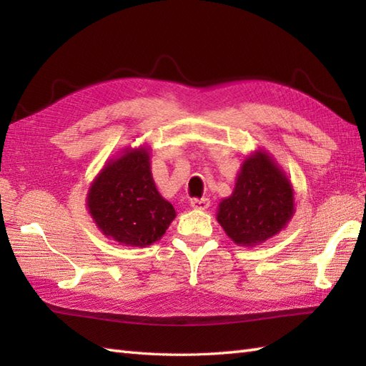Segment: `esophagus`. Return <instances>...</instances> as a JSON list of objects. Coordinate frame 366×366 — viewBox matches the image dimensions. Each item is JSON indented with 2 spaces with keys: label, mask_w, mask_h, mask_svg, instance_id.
<instances>
[{
  "label": "esophagus",
  "mask_w": 366,
  "mask_h": 366,
  "mask_svg": "<svg viewBox=\"0 0 366 366\" xmlns=\"http://www.w3.org/2000/svg\"><path fill=\"white\" fill-rule=\"evenodd\" d=\"M209 204H211V201H209L207 198H195L190 201V206L193 209H198V211H206Z\"/></svg>",
  "instance_id": "obj_1"
}]
</instances>
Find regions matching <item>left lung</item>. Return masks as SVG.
<instances>
[{
	"mask_svg": "<svg viewBox=\"0 0 366 366\" xmlns=\"http://www.w3.org/2000/svg\"><path fill=\"white\" fill-rule=\"evenodd\" d=\"M295 212L294 187L269 152L256 149L244 159L229 197L217 209V222L232 242L254 247L277 236Z\"/></svg>",
	"mask_w": 366,
	"mask_h": 366,
	"instance_id": "1",
	"label": "left lung"
}]
</instances>
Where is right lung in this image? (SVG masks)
Here are the masks:
<instances>
[{
    "label": "right lung",
    "instance_id": "1",
    "mask_svg": "<svg viewBox=\"0 0 366 366\" xmlns=\"http://www.w3.org/2000/svg\"><path fill=\"white\" fill-rule=\"evenodd\" d=\"M151 147H126L108 159L91 182L86 207L96 227L121 245L146 247L162 239L176 219L151 173Z\"/></svg>",
    "mask_w": 366,
    "mask_h": 366
}]
</instances>
